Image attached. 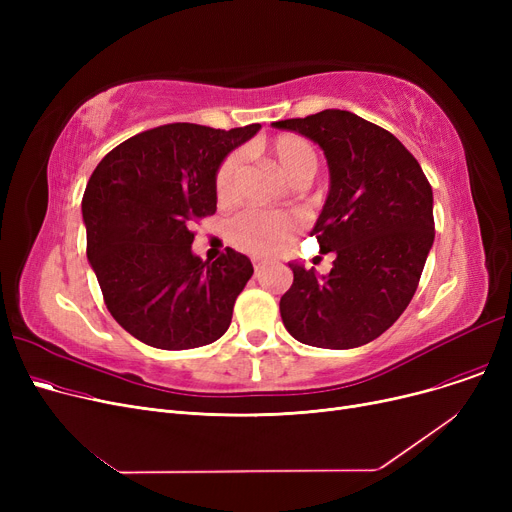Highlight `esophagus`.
I'll use <instances>...</instances> for the list:
<instances>
[{
  "label": "esophagus",
  "mask_w": 512,
  "mask_h": 512,
  "mask_svg": "<svg viewBox=\"0 0 512 512\" xmlns=\"http://www.w3.org/2000/svg\"><path fill=\"white\" fill-rule=\"evenodd\" d=\"M253 267H255V274H259L261 270H265V261L263 259H253Z\"/></svg>",
  "instance_id": "esophagus-1"
}]
</instances>
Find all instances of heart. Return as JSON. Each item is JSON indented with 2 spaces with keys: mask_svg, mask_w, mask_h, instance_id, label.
Wrapping results in <instances>:
<instances>
[{
  "mask_svg": "<svg viewBox=\"0 0 512 512\" xmlns=\"http://www.w3.org/2000/svg\"><path fill=\"white\" fill-rule=\"evenodd\" d=\"M263 151L270 155L282 174L292 184H303L313 178L317 170L315 147L299 134H278L276 139L265 143ZM242 180V157L232 153L224 159L218 174H215V195L222 205L236 203L240 197ZM301 222L288 211H259L251 209L236 215L228 224V240L240 251L255 257L278 255L286 251L297 238Z\"/></svg>",
  "mask_w": 512,
  "mask_h": 512,
  "instance_id": "obj_1",
  "label": "heart"
}]
</instances>
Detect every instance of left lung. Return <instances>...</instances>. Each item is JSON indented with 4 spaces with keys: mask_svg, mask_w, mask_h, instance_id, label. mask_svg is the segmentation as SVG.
<instances>
[{
    "mask_svg": "<svg viewBox=\"0 0 512 512\" xmlns=\"http://www.w3.org/2000/svg\"><path fill=\"white\" fill-rule=\"evenodd\" d=\"M272 126L317 143L330 191L311 234L336 253L328 276L288 263L284 328L303 344L355 348L384 334L411 303L434 245V195L419 161L392 132L346 110Z\"/></svg>",
    "mask_w": 512,
    "mask_h": 512,
    "instance_id": "obj_1",
    "label": "left lung"
}]
</instances>
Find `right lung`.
<instances>
[{
	"mask_svg": "<svg viewBox=\"0 0 512 512\" xmlns=\"http://www.w3.org/2000/svg\"><path fill=\"white\" fill-rule=\"evenodd\" d=\"M259 124L220 130L166 124L107 153L83 195L87 257L107 311L137 340L186 351L224 336L251 259L193 255L191 224L215 213V174Z\"/></svg>",
	"mask_w": 512,
	"mask_h": 512,
	"instance_id": "add662e5",
	"label": "right lung"
}]
</instances>
